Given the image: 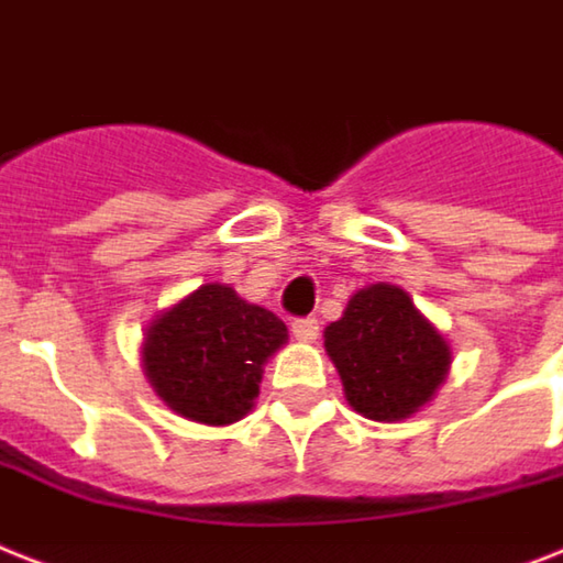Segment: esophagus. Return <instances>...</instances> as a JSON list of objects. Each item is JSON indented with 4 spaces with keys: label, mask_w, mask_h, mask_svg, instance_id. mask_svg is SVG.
Here are the masks:
<instances>
[{
    "label": "esophagus",
    "mask_w": 563,
    "mask_h": 563,
    "mask_svg": "<svg viewBox=\"0 0 563 563\" xmlns=\"http://www.w3.org/2000/svg\"><path fill=\"white\" fill-rule=\"evenodd\" d=\"M318 332H321V327H318L314 318H297V321H291V335H295L297 341H314Z\"/></svg>",
    "instance_id": "obj_1"
}]
</instances>
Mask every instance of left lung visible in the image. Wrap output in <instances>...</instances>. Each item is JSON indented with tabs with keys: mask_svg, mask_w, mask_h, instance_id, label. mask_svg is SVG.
Segmentation results:
<instances>
[{
	"mask_svg": "<svg viewBox=\"0 0 563 563\" xmlns=\"http://www.w3.org/2000/svg\"><path fill=\"white\" fill-rule=\"evenodd\" d=\"M323 346L346 401L373 422H401L433 399L451 367L445 338L399 286L373 283L329 323Z\"/></svg>",
	"mask_w": 563,
	"mask_h": 563,
	"instance_id": "8db88e82",
	"label": "left lung"
}]
</instances>
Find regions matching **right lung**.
<instances>
[{"label":"right lung","mask_w":563,"mask_h":563,"mask_svg":"<svg viewBox=\"0 0 563 563\" xmlns=\"http://www.w3.org/2000/svg\"><path fill=\"white\" fill-rule=\"evenodd\" d=\"M286 338L277 314L205 283L150 323L141 358L167 408L190 422L231 424L254 408L263 364Z\"/></svg>","instance_id":"add662e5"}]
</instances>
